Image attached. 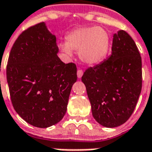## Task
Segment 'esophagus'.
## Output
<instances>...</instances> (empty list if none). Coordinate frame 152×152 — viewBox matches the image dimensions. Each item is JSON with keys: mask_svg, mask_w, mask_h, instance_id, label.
<instances>
[{"mask_svg": "<svg viewBox=\"0 0 152 152\" xmlns=\"http://www.w3.org/2000/svg\"><path fill=\"white\" fill-rule=\"evenodd\" d=\"M83 70H81V69H79L78 71H77V77H78L79 79H80L81 77H82V76H83Z\"/></svg>", "mask_w": 152, "mask_h": 152, "instance_id": "34e87169", "label": "esophagus"}]
</instances>
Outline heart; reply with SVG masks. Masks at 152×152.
Wrapping results in <instances>:
<instances>
[{
    "label": "heart",
    "mask_w": 152,
    "mask_h": 152,
    "mask_svg": "<svg viewBox=\"0 0 152 152\" xmlns=\"http://www.w3.org/2000/svg\"><path fill=\"white\" fill-rule=\"evenodd\" d=\"M67 42H61L59 50L69 59L73 50L78 51L80 58L88 64H95L106 57L110 47L108 33L99 27H80L67 34Z\"/></svg>",
    "instance_id": "obj_1"
}]
</instances>
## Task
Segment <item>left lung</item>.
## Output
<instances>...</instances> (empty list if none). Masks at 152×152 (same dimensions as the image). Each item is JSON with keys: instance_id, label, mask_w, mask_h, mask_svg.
Masks as SVG:
<instances>
[{"instance_id": "1", "label": "left lung", "mask_w": 152, "mask_h": 152, "mask_svg": "<svg viewBox=\"0 0 152 152\" xmlns=\"http://www.w3.org/2000/svg\"><path fill=\"white\" fill-rule=\"evenodd\" d=\"M82 82L99 124L115 128L127 121L142 88L141 57L127 32L120 30L113 34L111 55L87 69Z\"/></svg>"}]
</instances>
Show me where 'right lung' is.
I'll list each match as a JSON object with an SVG mask.
<instances>
[{
    "label": "right lung",
    "mask_w": 152,
    "mask_h": 152,
    "mask_svg": "<svg viewBox=\"0 0 152 152\" xmlns=\"http://www.w3.org/2000/svg\"><path fill=\"white\" fill-rule=\"evenodd\" d=\"M57 53L56 36L40 23L22 32L9 54L6 73L12 103L34 127L61 120L77 80L76 64H65Z\"/></svg>",
    "instance_id": "add662e5"
}]
</instances>
